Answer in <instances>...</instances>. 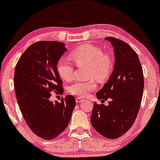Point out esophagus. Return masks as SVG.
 I'll return each instance as SVG.
<instances>
[{"mask_svg":"<svg viewBox=\"0 0 160 160\" xmlns=\"http://www.w3.org/2000/svg\"><path fill=\"white\" fill-rule=\"evenodd\" d=\"M82 101H83V99H82V98H80V97L76 98V102H77V103H80V102H82Z\"/></svg>","mask_w":160,"mask_h":160,"instance_id":"esophagus-1","label":"esophagus"}]
</instances>
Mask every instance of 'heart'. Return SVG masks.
<instances>
[{"mask_svg": "<svg viewBox=\"0 0 160 160\" xmlns=\"http://www.w3.org/2000/svg\"><path fill=\"white\" fill-rule=\"evenodd\" d=\"M77 65L88 67V77L103 81L109 76L111 71L112 59L100 47L92 44L80 46L70 55ZM57 72L62 80L70 81L74 78V69L66 58H62L56 65ZM96 89V83L93 80L88 81H77L69 86L68 91L70 94L85 97Z\"/></svg>", "mask_w": 160, "mask_h": 160, "instance_id": "1", "label": "heart"}]
</instances>
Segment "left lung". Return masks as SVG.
Instances as JSON below:
<instances>
[{"label": "left lung", "instance_id": "obj_1", "mask_svg": "<svg viewBox=\"0 0 160 160\" xmlns=\"http://www.w3.org/2000/svg\"><path fill=\"white\" fill-rule=\"evenodd\" d=\"M105 40L113 47L115 62L108 82L96 95L109 102L108 106L95 102L91 123L104 137L116 139L127 132L136 119L144 91V75L137 53L129 45L111 37Z\"/></svg>", "mask_w": 160, "mask_h": 160}]
</instances>
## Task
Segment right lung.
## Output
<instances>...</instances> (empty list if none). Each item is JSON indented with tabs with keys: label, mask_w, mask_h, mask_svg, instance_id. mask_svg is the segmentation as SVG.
Here are the masks:
<instances>
[{
	"label": "right lung",
	"mask_w": 160,
	"mask_h": 160,
	"mask_svg": "<svg viewBox=\"0 0 160 160\" xmlns=\"http://www.w3.org/2000/svg\"><path fill=\"white\" fill-rule=\"evenodd\" d=\"M67 50L62 42H37L24 52L15 68L14 86L20 111L30 129L46 140L67 128L76 105L73 95H65L60 102L49 100L52 91L63 93L56 65Z\"/></svg>",
	"instance_id": "obj_1"
}]
</instances>
